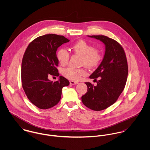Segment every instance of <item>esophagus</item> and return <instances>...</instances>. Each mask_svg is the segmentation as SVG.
<instances>
[{
	"label": "esophagus",
	"mask_w": 150,
	"mask_h": 150,
	"mask_svg": "<svg viewBox=\"0 0 150 150\" xmlns=\"http://www.w3.org/2000/svg\"><path fill=\"white\" fill-rule=\"evenodd\" d=\"M70 84L71 85H76V84H78L79 83L76 82V81H70Z\"/></svg>",
	"instance_id": "esophagus-1"
}]
</instances>
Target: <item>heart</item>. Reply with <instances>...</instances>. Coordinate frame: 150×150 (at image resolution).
I'll list each match as a JSON object with an SVG mask.
<instances>
[{"label":"heart","instance_id":"heart-1","mask_svg":"<svg viewBox=\"0 0 150 150\" xmlns=\"http://www.w3.org/2000/svg\"><path fill=\"white\" fill-rule=\"evenodd\" d=\"M72 49L74 52L82 56V64H85L87 67H95L101 61L102 56L100 52L84 40H80L74 43L72 46ZM57 58L60 64L65 66L68 64L69 60V53L66 49L61 48L57 52ZM62 74L69 80L78 81L81 79L83 76H86V71L83 68L68 67L63 70Z\"/></svg>","mask_w":150,"mask_h":150}]
</instances>
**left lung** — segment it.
Here are the masks:
<instances>
[{
  "mask_svg": "<svg viewBox=\"0 0 150 150\" xmlns=\"http://www.w3.org/2000/svg\"><path fill=\"white\" fill-rule=\"evenodd\" d=\"M88 36L103 43L105 52L102 62L89 76L94 80L99 77L97 86L85 83L88 89L81 100L86 107L100 111L114 104L122 92L128 73L127 60L123 48L115 40L103 35Z\"/></svg>",
  "mask_w": 150,
  "mask_h": 150,
  "instance_id": "8db88e82",
  "label": "left lung"
}]
</instances>
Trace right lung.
<instances>
[{"label":"right lung","instance_id":"right-lung-1","mask_svg":"<svg viewBox=\"0 0 150 150\" xmlns=\"http://www.w3.org/2000/svg\"><path fill=\"white\" fill-rule=\"evenodd\" d=\"M69 40L63 36L48 34L39 36L27 47L21 65L22 85L29 100L40 109L54 107L61 100L63 87L69 81L59 76L51 81L50 75L59 76L57 69L58 48Z\"/></svg>","mask_w":150,"mask_h":150}]
</instances>
